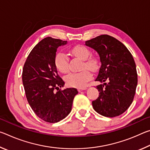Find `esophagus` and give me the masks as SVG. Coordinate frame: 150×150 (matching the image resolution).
Listing matches in <instances>:
<instances>
[{"mask_svg": "<svg viewBox=\"0 0 150 150\" xmlns=\"http://www.w3.org/2000/svg\"><path fill=\"white\" fill-rule=\"evenodd\" d=\"M86 89H87V87H79L77 88L78 91H79V92H81V91H82L86 90Z\"/></svg>", "mask_w": 150, "mask_h": 150, "instance_id": "esophagus-1", "label": "esophagus"}]
</instances>
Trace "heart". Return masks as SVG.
Listing matches in <instances>:
<instances>
[{"mask_svg":"<svg viewBox=\"0 0 150 150\" xmlns=\"http://www.w3.org/2000/svg\"><path fill=\"white\" fill-rule=\"evenodd\" d=\"M70 52L75 57L84 61L83 69H87L95 72L98 70L99 64L96 58L90 57L91 52L88 47L84 45H76L70 50ZM55 65L57 69L62 73L69 72V60L64 53L58 52L55 57ZM88 69H84L82 71L71 73L65 79L67 84L70 87H83L89 81L92 75Z\"/></svg>","mask_w":150,"mask_h":150,"instance_id":"b5f03b06","label":"heart"}]
</instances>
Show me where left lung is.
Segmentation results:
<instances>
[{
  "label": "left lung",
  "instance_id": "left-lung-1",
  "mask_svg": "<svg viewBox=\"0 0 150 150\" xmlns=\"http://www.w3.org/2000/svg\"><path fill=\"white\" fill-rule=\"evenodd\" d=\"M96 51L101 66L96 81L99 95L92 102L96 112L106 117L124 113L132 103L138 84L136 64L131 53L122 43L108 35H100L85 42Z\"/></svg>",
  "mask_w": 150,
  "mask_h": 150
}]
</instances>
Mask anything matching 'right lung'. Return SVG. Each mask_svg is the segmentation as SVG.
<instances>
[{
    "mask_svg": "<svg viewBox=\"0 0 150 150\" xmlns=\"http://www.w3.org/2000/svg\"><path fill=\"white\" fill-rule=\"evenodd\" d=\"M67 42L51 37L43 39L30 53L22 71L28 102L35 115L47 122H57L69 115L78 93L75 88L59 89L65 83L54 60L58 47Z\"/></svg>",
    "mask_w": 150,
    "mask_h": 150,
    "instance_id": "1",
    "label": "right lung"
}]
</instances>
